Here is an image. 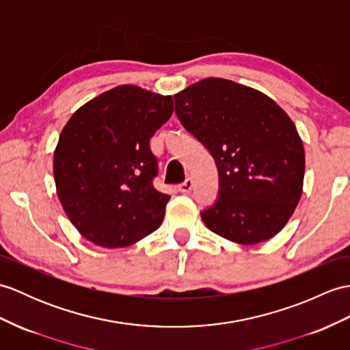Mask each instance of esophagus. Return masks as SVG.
Returning a JSON list of instances; mask_svg holds the SVG:
<instances>
[{"mask_svg":"<svg viewBox=\"0 0 350 350\" xmlns=\"http://www.w3.org/2000/svg\"><path fill=\"white\" fill-rule=\"evenodd\" d=\"M192 186H193V182L191 180V178H186L183 183L178 185V191H180L182 193H189L192 191Z\"/></svg>","mask_w":350,"mask_h":350,"instance_id":"esophagus-1","label":"esophagus"}]
</instances>
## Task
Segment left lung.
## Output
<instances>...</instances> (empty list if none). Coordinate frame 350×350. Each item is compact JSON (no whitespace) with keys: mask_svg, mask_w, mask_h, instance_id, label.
Instances as JSON below:
<instances>
[{"mask_svg":"<svg viewBox=\"0 0 350 350\" xmlns=\"http://www.w3.org/2000/svg\"><path fill=\"white\" fill-rule=\"evenodd\" d=\"M174 104L217 167L219 195L202 222L239 245L274 237L303 192L306 158L294 122L270 96L219 77L183 89Z\"/></svg>","mask_w":350,"mask_h":350,"instance_id":"1","label":"left lung"}]
</instances>
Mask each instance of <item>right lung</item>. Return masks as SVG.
<instances>
[{"label": "right lung", "instance_id": "right-lung-1", "mask_svg": "<svg viewBox=\"0 0 350 350\" xmlns=\"http://www.w3.org/2000/svg\"><path fill=\"white\" fill-rule=\"evenodd\" d=\"M173 98L122 85L70 118L53 153L61 204L94 245L131 246L164 221L170 195L153 188L158 161L149 142L173 115Z\"/></svg>", "mask_w": 350, "mask_h": 350}]
</instances>
